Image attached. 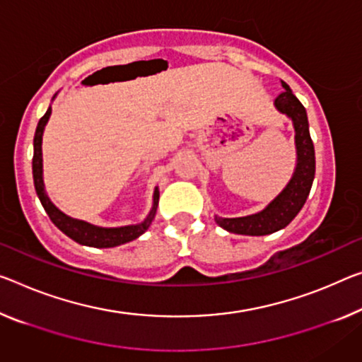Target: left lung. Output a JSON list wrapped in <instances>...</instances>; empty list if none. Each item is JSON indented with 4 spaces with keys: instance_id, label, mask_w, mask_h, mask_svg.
I'll use <instances>...</instances> for the list:
<instances>
[{
    "instance_id": "1",
    "label": "left lung",
    "mask_w": 362,
    "mask_h": 362,
    "mask_svg": "<svg viewBox=\"0 0 362 362\" xmlns=\"http://www.w3.org/2000/svg\"><path fill=\"white\" fill-rule=\"evenodd\" d=\"M285 92L275 98V107L280 113H285L291 118L294 126V142H296V168L286 187L267 205L264 210L238 218H221L215 216V221L223 230L236 235L247 236H264L272 235L286 225L299 214L308 199L313 181L315 176V152L314 144L309 134L308 113L303 103L294 97L290 86L281 81Z\"/></svg>"
}]
</instances>
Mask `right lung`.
Masks as SVG:
<instances>
[{"label": "right lung", "instance_id": "add662e5", "mask_svg": "<svg viewBox=\"0 0 362 362\" xmlns=\"http://www.w3.org/2000/svg\"><path fill=\"white\" fill-rule=\"evenodd\" d=\"M49 115H52V107L47 110V113L42 116L40 121H38L37 129H35V137H33V158H32V173H33V185H35L37 196L40 199V202L48 214L49 220L57 225L61 231L64 233L66 236L74 239L76 243L84 244V246H92V247H115L119 246V244L129 243L132 239H136L148 230L150 223L155 218V214H157V205H158V187H155L153 192V207L150 210V214L142 223L139 225H127V226H119V228H102L87 223V221L71 218V216L64 215L59 209L54 207V204L48 199L45 185H43V160H42V136L43 129L49 119Z\"/></svg>", "mask_w": 362, "mask_h": 362}]
</instances>
